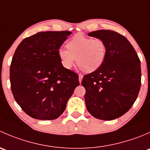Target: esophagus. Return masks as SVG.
<instances>
[{
  "mask_svg": "<svg viewBox=\"0 0 150 150\" xmlns=\"http://www.w3.org/2000/svg\"><path fill=\"white\" fill-rule=\"evenodd\" d=\"M83 78V75H81V74H80L79 76H78V79H79V82L81 83V81H82Z\"/></svg>",
  "mask_w": 150,
  "mask_h": 150,
  "instance_id": "esophagus-1",
  "label": "esophagus"
}]
</instances>
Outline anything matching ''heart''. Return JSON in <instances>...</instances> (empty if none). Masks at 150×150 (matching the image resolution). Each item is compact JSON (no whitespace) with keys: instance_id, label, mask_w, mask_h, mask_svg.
Listing matches in <instances>:
<instances>
[{"instance_id":"b5f03b06","label":"heart","mask_w":150,"mask_h":150,"mask_svg":"<svg viewBox=\"0 0 150 150\" xmlns=\"http://www.w3.org/2000/svg\"><path fill=\"white\" fill-rule=\"evenodd\" d=\"M67 48L68 50H59V57L62 66L69 69L76 61L78 67L88 73L94 72L102 65L107 53L104 40L83 35L74 36L67 43Z\"/></svg>"}]
</instances>
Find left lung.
<instances>
[{
  "mask_svg": "<svg viewBox=\"0 0 150 150\" xmlns=\"http://www.w3.org/2000/svg\"><path fill=\"white\" fill-rule=\"evenodd\" d=\"M88 35L104 40L107 53L102 65L84 75L81 83L86 108L96 118L114 120L127 112L138 96L139 58L126 38L116 32L100 30Z\"/></svg>",
  "mask_w": 150,
  "mask_h": 150,
  "instance_id": "left-lung-1",
  "label": "left lung"
}]
</instances>
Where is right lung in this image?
Returning <instances> with one entry per match:
<instances>
[{
    "label": "right lung",
    "mask_w": 150,
    "mask_h": 150,
    "mask_svg": "<svg viewBox=\"0 0 150 150\" xmlns=\"http://www.w3.org/2000/svg\"><path fill=\"white\" fill-rule=\"evenodd\" d=\"M69 31L40 32L24 39L16 48L10 67L15 100L29 116L54 120L66 108L79 86L78 75L62 64L59 49Z\"/></svg>",
    "instance_id": "1"
}]
</instances>
